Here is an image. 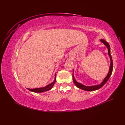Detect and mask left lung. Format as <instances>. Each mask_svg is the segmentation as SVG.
Wrapping results in <instances>:
<instances>
[{
  "mask_svg": "<svg viewBox=\"0 0 125 125\" xmlns=\"http://www.w3.org/2000/svg\"><path fill=\"white\" fill-rule=\"evenodd\" d=\"M100 41L101 42L103 43L106 47L108 49V55L109 56V57H110V59H111V65H110V67H109V70L108 71V73L107 75V76L103 80V81H102V82L99 85H93V86H85L83 84H82L80 83H79L77 81H76V80H75V79L74 78L73 76V81L75 85H76L78 88H79V89H81L83 90H84V91H95L96 90H98L100 89L101 88H102V86H103L106 82L108 81V80L109 79V77L111 75L112 73V71H113V60H112V56L111 55V52H110V46H109V44L107 42H106L103 39H101L100 40Z\"/></svg>",
  "mask_w": 125,
  "mask_h": 125,
  "instance_id": "8db88e82",
  "label": "left lung"
}]
</instances>
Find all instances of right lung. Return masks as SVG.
<instances>
[{
  "instance_id": "1",
  "label": "right lung",
  "mask_w": 125,
  "mask_h": 125,
  "mask_svg": "<svg viewBox=\"0 0 125 125\" xmlns=\"http://www.w3.org/2000/svg\"><path fill=\"white\" fill-rule=\"evenodd\" d=\"M56 74H55V80L54 82L51 83V84L46 85V86L43 87V88H36V89H28L30 91H32L33 92L35 93H41V92H44L45 91H47L50 90L52 87H53L55 83L56 82Z\"/></svg>"
}]
</instances>
